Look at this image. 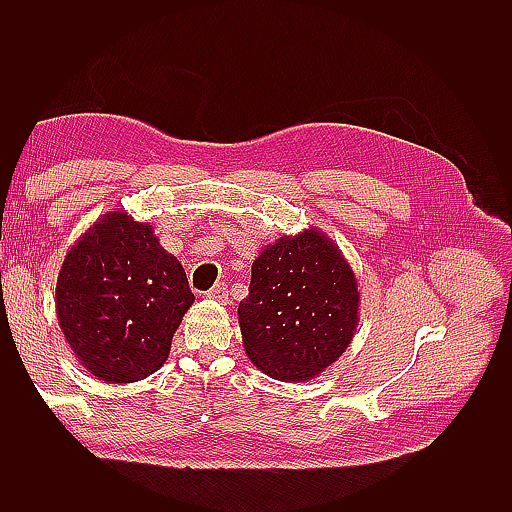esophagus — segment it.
I'll return each instance as SVG.
<instances>
[{"label":"esophagus","instance_id":"obj_1","mask_svg":"<svg viewBox=\"0 0 512 512\" xmlns=\"http://www.w3.org/2000/svg\"><path fill=\"white\" fill-rule=\"evenodd\" d=\"M207 299L218 301V303H226V301H228V286H226V284H215V286L207 292Z\"/></svg>","mask_w":512,"mask_h":512}]
</instances>
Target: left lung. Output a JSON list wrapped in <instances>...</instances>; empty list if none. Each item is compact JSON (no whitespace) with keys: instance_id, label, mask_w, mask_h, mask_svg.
Returning <instances> with one entry per match:
<instances>
[{"instance_id":"1","label":"left lung","mask_w":512,"mask_h":512,"mask_svg":"<svg viewBox=\"0 0 512 512\" xmlns=\"http://www.w3.org/2000/svg\"><path fill=\"white\" fill-rule=\"evenodd\" d=\"M361 294L348 260L322 230L280 237L252 265L239 327L250 361L273 380L307 382L346 352Z\"/></svg>"}]
</instances>
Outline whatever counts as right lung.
I'll return each instance as SVG.
<instances>
[{"instance_id":"obj_1","label":"right lung","mask_w":512,"mask_h":512,"mask_svg":"<svg viewBox=\"0 0 512 512\" xmlns=\"http://www.w3.org/2000/svg\"><path fill=\"white\" fill-rule=\"evenodd\" d=\"M194 303L181 262L147 222L108 211L61 265L55 309L79 363L98 380L128 384L158 371Z\"/></svg>"}]
</instances>
